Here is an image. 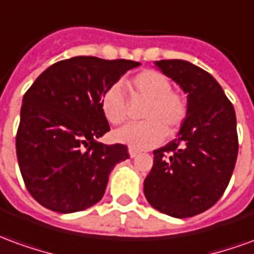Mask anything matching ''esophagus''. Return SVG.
I'll return each mask as SVG.
<instances>
[{
  "mask_svg": "<svg viewBox=\"0 0 254 254\" xmlns=\"http://www.w3.org/2000/svg\"><path fill=\"white\" fill-rule=\"evenodd\" d=\"M138 154H140V152H138V151H136V149L129 148V156H130V158H136Z\"/></svg>",
  "mask_w": 254,
  "mask_h": 254,
  "instance_id": "obj_1",
  "label": "esophagus"
}]
</instances>
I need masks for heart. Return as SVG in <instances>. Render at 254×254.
Listing matches in <instances>:
<instances>
[{
  "label": "heart",
  "mask_w": 254,
  "mask_h": 254,
  "mask_svg": "<svg viewBox=\"0 0 254 254\" xmlns=\"http://www.w3.org/2000/svg\"><path fill=\"white\" fill-rule=\"evenodd\" d=\"M127 87L132 98L145 100L140 111L144 121L117 129L113 134L116 141L133 149H148L158 145L166 132H176L181 127L188 113L187 100L181 94L171 91L170 78L163 73L152 69L143 70L130 78ZM100 107L113 125L127 121V98L120 84H113L103 92Z\"/></svg>",
  "instance_id": "1"
}]
</instances>
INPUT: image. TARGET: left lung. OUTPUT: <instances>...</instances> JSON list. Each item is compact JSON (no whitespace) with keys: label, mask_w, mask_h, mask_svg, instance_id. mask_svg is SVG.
<instances>
[{"label":"left lung","mask_w":254,"mask_h":254,"mask_svg":"<svg viewBox=\"0 0 254 254\" xmlns=\"http://www.w3.org/2000/svg\"><path fill=\"white\" fill-rule=\"evenodd\" d=\"M154 64L188 95V113L177 137L154 151L144 194L159 212L190 218L212 207L229 185L238 155L235 111L201 67L184 60Z\"/></svg>","instance_id":"obj_1"}]
</instances>
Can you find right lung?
<instances>
[{
	"instance_id": "obj_1",
	"label": "right lung",
	"mask_w": 254,
	"mask_h": 254,
	"mask_svg": "<svg viewBox=\"0 0 254 254\" xmlns=\"http://www.w3.org/2000/svg\"><path fill=\"white\" fill-rule=\"evenodd\" d=\"M137 66L78 56L47 67L25 92L16 154L25 187L41 205L72 213L100 201L113 169L129 158L124 144L98 141L110 130L100 99Z\"/></svg>"
}]
</instances>
